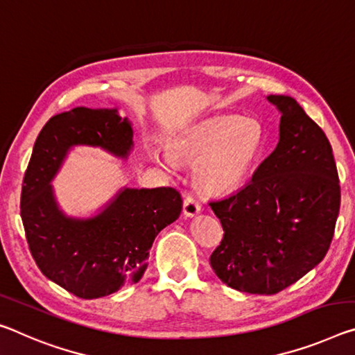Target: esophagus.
Listing matches in <instances>:
<instances>
[{
  "mask_svg": "<svg viewBox=\"0 0 355 355\" xmlns=\"http://www.w3.org/2000/svg\"><path fill=\"white\" fill-rule=\"evenodd\" d=\"M200 211V204L198 202V199L194 196H187L183 202V213L184 216H196Z\"/></svg>",
  "mask_w": 355,
  "mask_h": 355,
  "instance_id": "esophagus-1",
  "label": "esophagus"
}]
</instances>
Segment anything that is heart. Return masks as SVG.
<instances>
[{
	"label": "heart",
	"instance_id": "1",
	"mask_svg": "<svg viewBox=\"0 0 355 355\" xmlns=\"http://www.w3.org/2000/svg\"><path fill=\"white\" fill-rule=\"evenodd\" d=\"M263 131L250 116H213L180 131L168 145L177 159H198L194 182L210 193H227L246 182L261 153Z\"/></svg>",
	"mask_w": 355,
	"mask_h": 355
}]
</instances>
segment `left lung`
<instances>
[{"mask_svg":"<svg viewBox=\"0 0 355 355\" xmlns=\"http://www.w3.org/2000/svg\"><path fill=\"white\" fill-rule=\"evenodd\" d=\"M281 112L279 142L251 182L211 200L224 237L210 266L229 288L272 295L322 261L340 213L331 145L291 96L267 98Z\"/></svg>","mask_w":355,"mask_h":355,"instance_id":"obj_1","label":"left lung"}]
</instances>
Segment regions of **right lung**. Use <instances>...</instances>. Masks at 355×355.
<instances>
[{"instance_id": "1", "label": "right lung", "mask_w": 355, "mask_h": 355, "mask_svg": "<svg viewBox=\"0 0 355 355\" xmlns=\"http://www.w3.org/2000/svg\"><path fill=\"white\" fill-rule=\"evenodd\" d=\"M74 145L126 157L132 148L131 123L116 109L87 107L50 118L28 162L20 215L39 270L71 294L92 300L142 278L156 235L180 216L183 200L168 187L125 188L96 216H66L50 182Z\"/></svg>"}]
</instances>
